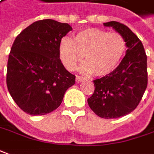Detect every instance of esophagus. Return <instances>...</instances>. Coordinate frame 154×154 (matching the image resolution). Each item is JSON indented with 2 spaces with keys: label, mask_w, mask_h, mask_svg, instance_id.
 I'll return each mask as SVG.
<instances>
[{
  "label": "esophagus",
  "mask_w": 154,
  "mask_h": 154,
  "mask_svg": "<svg viewBox=\"0 0 154 154\" xmlns=\"http://www.w3.org/2000/svg\"><path fill=\"white\" fill-rule=\"evenodd\" d=\"M75 79H76V82H77V83H79V82H82L85 79H84V77H82V76L76 75V78H75Z\"/></svg>",
  "instance_id": "esophagus-1"
}]
</instances>
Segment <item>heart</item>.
<instances>
[{
	"instance_id": "obj_1",
	"label": "heart",
	"mask_w": 154,
	"mask_h": 154,
	"mask_svg": "<svg viewBox=\"0 0 154 154\" xmlns=\"http://www.w3.org/2000/svg\"><path fill=\"white\" fill-rule=\"evenodd\" d=\"M127 49L124 37L100 28H86L78 32L74 40L63 38L59 43V58L68 70H74L84 60L80 70L106 76L119 65Z\"/></svg>"
}]
</instances>
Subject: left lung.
<instances>
[{
  "label": "left lung",
  "instance_id": "8db88e82",
  "mask_svg": "<svg viewBox=\"0 0 154 154\" xmlns=\"http://www.w3.org/2000/svg\"><path fill=\"white\" fill-rule=\"evenodd\" d=\"M124 37L128 50L112 73L94 80L95 91L87 100L96 115L106 118H118L134 111L148 85L147 55L140 39L130 28L118 22L103 23Z\"/></svg>",
  "mask_w": 154,
  "mask_h": 154
}]
</instances>
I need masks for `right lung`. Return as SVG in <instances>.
I'll return each instance as SVG.
<instances>
[{
  "instance_id": "right-lung-1",
  "label": "right lung",
  "mask_w": 154,
  "mask_h": 154,
  "mask_svg": "<svg viewBox=\"0 0 154 154\" xmlns=\"http://www.w3.org/2000/svg\"><path fill=\"white\" fill-rule=\"evenodd\" d=\"M72 30L68 23L52 19L32 23L16 38L7 63L6 85L22 111L45 115L62 103L75 83L59 59V43Z\"/></svg>"
}]
</instances>
